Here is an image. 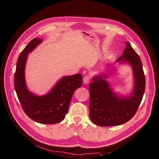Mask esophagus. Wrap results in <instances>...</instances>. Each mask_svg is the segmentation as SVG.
Here are the masks:
<instances>
[{
    "label": "esophagus",
    "instance_id": "34e87169",
    "mask_svg": "<svg viewBox=\"0 0 159 159\" xmlns=\"http://www.w3.org/2000/svg\"><path fill=\"white\" fill-rule=\"evenodd\" d=\"M90 79H91V78H90V77H89V76H85V77L83 79L84 84H88L89 82V81H90Z\"/></svg>",
    "mask_w": 159,
    "mask_h": 159
}]
</instances>
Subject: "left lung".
Wrapping results in <instances>:
<instances>
[{"label": "left lung", "mask_w": 159, "mask_h": 159, "mask_svg": "<svg viewBox=\"0 0 159 159\" xmlns=\"http://www.w3.org/2000/svg\"><path fill=\"white\" fill-rule=\"evenodd\" d=\"M116 62L132 67L133 89L127 95L117 94L107 80L108 74L102 73L94 76L89 85V118L98 126L120 125L130 120L136 114L144 93L146 79L142 61L129 42H126L125 50Z\"/></svg>", "instance_id": "1"}]
</instances>
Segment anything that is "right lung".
<instances>
[{
    "mask_svg": "<svg viewBox=\"0 0 159 159\" xmlns=\"http://www.w3.org/2000/svg\"><path fill=\"white\" fill-rule=\"evenodd\" d=\"M42 41L37 38L33 39L20 52L14 75V87L24 112L30 119L42 124H55L65 118L74 92L82 85V76L75 74L63 77L44 95L30 92L25 76L26 60L28 54Z\"/></svg>",
    "mask_w": 159,
    "mask_h": 159,
    "instance_id": "1",
    "label": "right lung"
}]
</instances>
